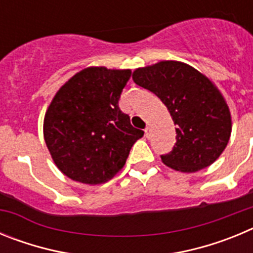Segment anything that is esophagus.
I'll return each instance as SVG.
<instances>
[{"instance_id":"34e87169","label":"esophagus","mask_w":253,"mask_h":253,"mask_svg":"<svg viewBox=\"0 0 253 253\" xmlns=\"http://www.w3.org/2000/svg\"><path fill=\"white\" fill-rule=\"evenodd\" d=\"M144 133H146V137H147V138L151 137V134H152V129H151V126H147V128L144 129Z\"/></svg>"}]
</instances>
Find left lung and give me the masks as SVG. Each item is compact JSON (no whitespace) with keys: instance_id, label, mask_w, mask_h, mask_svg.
<instances>
[{"instance_id":"obj_1","label":"left lung","mask_w":253,"mask_h":253,"mask_svg":"<svg viewBox=\"0 0 253 253\" xmlns=\"http://www.w3.org/2000/svg\"><path fill=\"white\" fill-rule=\"evenodd\" d=\"M133 81L160 97L176 128V144L161 156L166 166L196 172L215 162L232 131L231 111L218 87L198 69L177 60L137 68Z\"/></svg>"}]
</instances>
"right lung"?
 <instances>
[{
	"instance_id": "obj_1",
	"label": "right lung",
	"mask_w": 253,
	"mask_h": 253,
	"mask_svg": "<svg viewBox=\"0 0 253 253\" xmlns=\"http://www.w3.org/2000/svg\"><path fill=\"white\" fill-rule=\"evenodd\" d=\"M130 69L87 67L71 77L44 116V139L55 166L82 184L111 180L144 131L119 109Z\"/></svg>"
}]
</instances>
